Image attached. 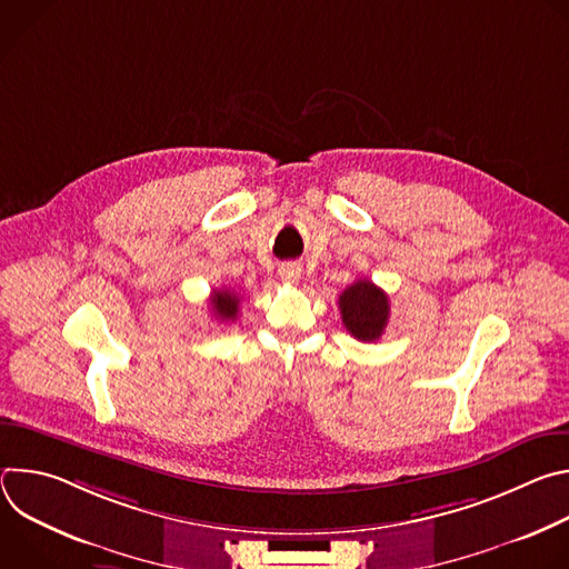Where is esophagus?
Returning a JSON list of instances; mask_svg holds the SVG:
<instances>
[{
    "label": "esophagus",
    "instance_id": "34e87169",
    "mask_svg": "<svg viewBox=\"0 0 569 569\" xmlns=\"http://www.w3.org/2000/svg\"><path fill=\"white\" fill-rule=\"evenodd\" d=\"M279 277L286 283H297L301 279V268L297 263H286L279 268Z\"/></svg>",
    "mask_w": 569,
    "mask_h": 569
}]
</instances>
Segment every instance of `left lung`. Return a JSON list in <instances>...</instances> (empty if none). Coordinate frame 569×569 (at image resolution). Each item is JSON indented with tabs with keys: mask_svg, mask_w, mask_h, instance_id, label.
<instances>
[{
	"mask_svg": "<svg viewBox=\"0 0 569 569\" xmlns=\"http://www.w3.org/2000/svg\"><path fill=\"white\" fill-rule=\"evenodd\" d=\"M340 315L347 331L360 342L382 338L389 319L387 295L369 279H358L340 295Z\"/></svg>",
	"mask_w": 569,
	"mask_h": 569,
	"instance_id": "left-lung-1",
	"label": "left lung"
}]
</instances>
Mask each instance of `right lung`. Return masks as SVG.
<instances>
[{
	"label": "right lung",
	"instance_id": "add662e5",
	"mask_svg": "<svg viewBox=\"0 0 569 569\" xmlns=\"http://www.w3.org/2000/svg\"><path fill=\"white\" fill-rule=\"evenodd\" d=\"M238 295L233 290H213L211 295V310L216 315V319L220 321H233L238 317Z\"/></svg>",
	"mask_w": 569,
	"mask_h": 569
}]
</instances>
